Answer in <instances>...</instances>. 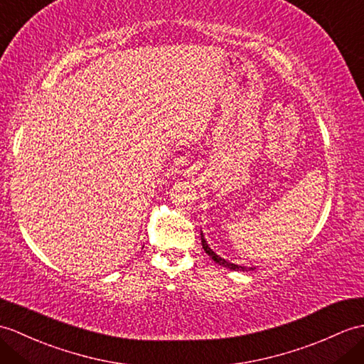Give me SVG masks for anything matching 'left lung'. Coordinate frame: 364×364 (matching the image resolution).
Returning a JSON list of instances; mask_svg holds the SVG:
<instances>
[{
    "instance_id": "left-lung-1",
    "label": "left lung",
    "mask_w": 364,
    "mask_h": 364,
    "mask_svg": "<svg viewBox=\"0 0 364 364\" xmlns=\"http://www.w3.org/2000/svg\"><path fill=\"white\" fill-rule=\"evenodd\" d=\"M201 245H203V250L206 251V255L213 259L214 262H217V264H220V265H223V267H226V268H230V269H235V272H252V267H250V268H247V267H240V265H235V264H231V262H228V260H225V259H222L220 256H217L215 252L210 250L209 247H208V243H206V240H205V237H203V232H201Z\"/></svg>"
}]
</instances>
